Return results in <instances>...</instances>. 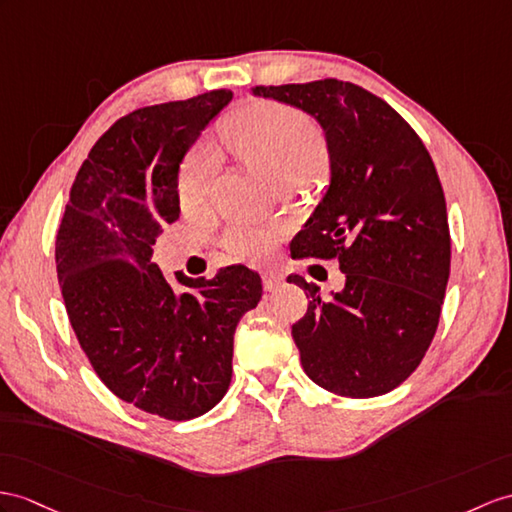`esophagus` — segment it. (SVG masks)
Returning a JSON list of instances; mask_svg holds the SVG:
<instances>
[{
	"label": "esophagus",
	"instance_id": "obj_1",
	"mask_svg": "<svg viewBox=\"0 0 512 512\" xmlns=\"http://www.w3.org/2000/svg\"><path fill=\"white\" fill-rule=\"evenodd\" d=\"M280 282H282V273H280V271H276V269L263 271V286H265V291H273Z\"/></svg>",
	"mask_w": 512,
	"mask_h": 512
}]
</instances>
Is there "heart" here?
Instances as JSON below:
<instances>
[{
    "instance_id": "obj_1",
    "label": "heart",
    "mask_w": 512,
    "mask_h": 512,
    "mask_svg": "<svg viewBox=\"0 0 512 512\" xmlns=\"http://www.w3.org/2000/svg\"><path fill=\"white\" fill-rule=\"evenodd\" d=\"M228 143L249 165L273 182L308 180L328 158L326 134L304 112L291 106L260 102L249 106L226 134ZM217 173L208 149H193L178 176V197L186 213L206 206ZM278 228L252 219H236L223 232V247L234 258H260L278 241Z\"/></svg>"
}]
</instances>
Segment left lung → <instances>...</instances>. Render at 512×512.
I'll use <instances>...</instances> for the list:
<instances>
[{
  "label": "left lung",
  "instance_id": "8db88e82",
  "mask_svg": "<svg viewBox=\"0 0 512 512\" xmlns=\"http://www.w3.org/2000/svg\"><path fill=\"white\" fill-rule=\"evenodd\" d=\"M313 115L326 132L332 180L291 243L293 258L339 260L332 299L291 273L308 297L291 334L306 376L343 397L400 386L439 328L452 239L445 195L419 134L378 95L336 78L254 86Z\"/></svg>",
  "mask_w": 512,
  "mask_h": 512
}]
</instances>
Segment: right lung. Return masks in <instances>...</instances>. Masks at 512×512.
<instances>
[{"label": "right lung", "mask_w": 512, "mask_h": 512, "mask_svg": "<svg viewBox=\"0 0 512 512\" xmlns=\"http://www.w3.org/2000/svg\"><path fill=\"white\" fill-rule=\"evenodd\" d=\"M230 99L217 89L112 123L73 180L56 236L62 299L91 367L119 400L169 421L221 402L234 330L263 295L245 265L210 280L176 273V286L152 263L180 217V160Z\"/></svg>", "instance_id": "add662e5"}]
</instances>
